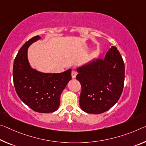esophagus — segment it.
Here are the masks:
<instances>
[{
  "label": "esophagus",
  "instance_id": "34e87169",
  "mask_svg": "<svg viewBox=\"0 0 146 146\" xmlns=\"http://www.w3.org/2000/svg\"><path fill=\"white\" fill-rule=\"evenodd\" d=\"M77 75V73L76 72L75 70H73L71 71V77H72L73 78H75L76 77V76Z\"/></svg>",
  "mask_w": 146,
  "mask_h": 146
}]
</instances>
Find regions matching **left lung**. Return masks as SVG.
Wrapping results in <instances>:
<instances>
[{
    "label": "left lung",
    "mask_w": 146,
    "mask_h": 146,
    "mask_svg": "<svg viewBox=\"0 0 146 146\" xmlns=\"http://www.w3.org/2000/svg\"><path fill=\"white\" fill-rule=\"evenodd\" d=\"M81 84L79 104L87 113L99 114L117 102L123 92L125 65L118 50L112 46L104 59L98 58L77 68Z\"/></svg>",
    "instance_id": "left-lung-1"
}]
</instances>
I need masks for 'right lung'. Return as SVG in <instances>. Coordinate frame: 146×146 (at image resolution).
<instances>
[{"mask_svg":"<svg viewBox=\"0 0 146 146\" xmlns=\"http://www.w3.org/2000/svg\"><path fill=\"white\" fill-rule=\"evenodd\" d=\"M40 38V36L33 37L19 49L13 62V84L21 100L31 109L49 113L58 108L62 92L71 79V69L60 73H44L32 69L28 60V48Z\"/></svg>","mask_w":146,"mask_h":146,"instance_id":"obj_1","label":"right lung"}]
</instances>
